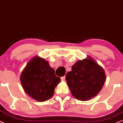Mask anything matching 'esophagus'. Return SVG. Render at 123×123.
<instances>
[{
  "mask_svg": "<svg viewBox=\"0 0 123 123\" xmlns=\"http://www.w3.org/2000/svg\"><path fill=\"white\" fill-rule=\"evenodd\" d=\"M61 80H65V76L62 77L61 78Z\"/></svg>",
  "mask_w": 123,
  "mask_h": 123,
  "instance_id": "obj_1",
  "label": "esophagus"
}]
</instances>
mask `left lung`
<instances>
[{"instance_id": "left-lung-1", "label": "left lung", "mask_w": 123, "mask_h": 123, "mask_svg": "<svg viewBox=\"0 0 123 123\" xmlns=\"http://www.w3.org/2000/svg\"><path fill=\"white\" fill-rule=\"evenodd\" d=\"M106 80L103 68L91 57L77 61L66 80L71 94L78 100H88L100 92Z\"/></svg>"}]
</instances>
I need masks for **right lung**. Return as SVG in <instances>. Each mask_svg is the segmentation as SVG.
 Instances as JSON below:
<instances>
[{"instance_id": "obj_1", "label": "right lung", "mask_w": 123, "mask_h": 123, "mask_svg": "<svg viewBox=\"0 0 123 123\" xmlns=\"http://www.w3.org/2000/svg\"><path fill=\"white\" fill-rule=\"evenodd\" d=\"M49 62L36 56L28 63L20 75L25 92L38 102L48 100L53 95L54 89L61 79L54 74Z\"/></svg>"}]
</instances>
